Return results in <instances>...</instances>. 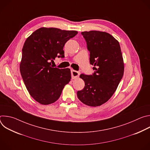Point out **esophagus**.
Masks as SVG:
<instances>
[{
  "instance_id": "esophagus-1",
  "label": "esophagus",
  "mask_w": 150,
  "mask_h": 150,
  "mask_svg": "<svg viewBox=\"0 0 150 150\" xmlns=\"http://www.w3.org/2000/svg\"><path fill=\"white\" fill-rule=\"evenodd\" d=\"M80 73L76 71H75V70H73L72 69L71 70V75H72V79H75V78H77L79 75Z\"/></svg>"
}]
</instances>
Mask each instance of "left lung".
<instances>
[{"label": "left lung", "instance_id": "obj_1", "mask_svg": "<svg viewBox=\"0 0 150 150\" xmlns=\"http://www.w3.org/2000/svg\"><path fill=\"white\" fill-rule=\"evenodd\" d=\"M81 34L95 71L92 75H80L85 87L77 91V96L83 104L96 107L108 101L116 90L123 75V60L119 42L110 34L90 31Z\"/></svg>", "mask_w": 150, "mask_h": 150}]
</instances>
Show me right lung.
<instances>
[{"label":"right lung","mask_w":150,"mask_h":150,"mask_svg":"<svg viewBox=\"0 0 150 150\" xmlns=\"http://www.w3.org/2000/svg\"><path fill=\"white\" fill-rule=\"evenodd\" d=\"M76 31L42 27L25 40L22 50L20 72L31 96L41 104L55 102L71 79L69 68H53L51 62L65 57L63 47Z\"/></svg>","instance_id":"obj_1"}]
</instances>
